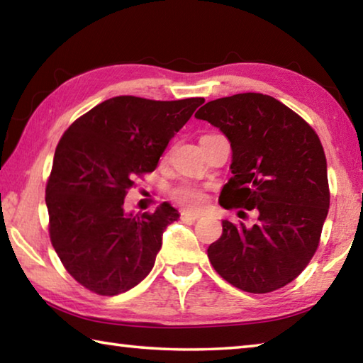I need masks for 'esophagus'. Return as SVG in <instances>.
Here are the masks:
<instances>
[{
	"mask_svg": "<svg viewBox=\"0 0 363 363\" xmlns=\"http://www.w3.org/2000/svg\"><path fill=\"white\" fill-rule=\"evenodd\" d=\"M199 218H201V213L189 211V210L181 211V219H184V220H196Z\"/></svg>",
	"mask_w": 363,
	"mask_h": 363,
	"instance_id": "esophagus-1",
	"label": "esophagus"
}]
</instances>
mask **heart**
I'll use <instances>...</instances> for the list:
<instances>
[{"mask_svg": "<svg viewBox=\"0 0 363 363\" xmlns=\"http://www.w3.org/2000/svg\"><path fill=\"white\" fill-rule=\"evenodd\" d=\"M174 199L182 205L190 206V208H196L203 203L205 196H203V194H201V190L187 186V187H181L179 190H176Z\"/></svg>", "mask_w": 363, "mask_h": 363, "instance_id": "1", "label": "heart"}]
</instances>
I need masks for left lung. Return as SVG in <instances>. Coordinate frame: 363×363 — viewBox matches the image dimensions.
<instances>
[{
  "mask_svg": "<svg viewBox=\"0 0 363 363\" xmlns=\"http://www.w3.org/2000/svg\"><path fill=\"white\" fill-rule=\"evenodd\" d=\"M229 139L232 177L219 203L255 210L247 227L223 219L208 247L216 272L248 293L290 284L314 256L330 206L327 158L315 131L267 94L242 93L205 104L195 113Z\"/></svg>",
  "mask_w": 363,
  "mask_h": 363,
  "instance_id": "left-lung-1",
  "label": "left lung"
}]
</instances>
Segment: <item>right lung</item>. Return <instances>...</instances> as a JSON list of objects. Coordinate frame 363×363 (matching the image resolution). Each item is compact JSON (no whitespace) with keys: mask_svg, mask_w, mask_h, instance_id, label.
<instances>
[{"mask_svg":"<svg viewBox=\"0 0 363 363\" xmlns=\"http://www.w3.org/2000/svg\"><path fill=\"white\" fill-rule=\"evenodd\" d=\"M203 102L118 96L64 133L46 186L49 235L67 272L84 288L115 296L149 275L163 232L179 213L167 201L153 213H126L125 196L139 176L157 168Z\"/></svg>","mask_w":363,"mask_h":363,"instance_id":"add662e5","label":"right lung"}]
</instances>
